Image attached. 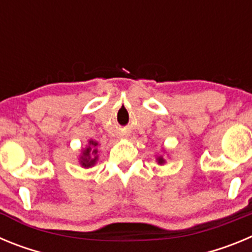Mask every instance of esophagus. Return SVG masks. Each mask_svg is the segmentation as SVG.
<instances>
[{
	"label": "esophagus",
	"mask_w": 252,
	"mask_h": 252,
	"mask_svg": "<svg viewBox=\"0 0 252 252\" xmlns=\"http://www.w3.org/2000/svg\"><path fill=\"white\" fill-rule=\"evenodd\" d=\"M122 137H125V136H122Z\"/></svg>",
	"instance_id": "obj_1"
}]
</instances>
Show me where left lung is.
Masks as SVG:
<instances>
[{
    "mask_svg": "<svg viewBox=\"0 0 252 252\" xmlns=\"http://www.w3.org/2000/svg\"><path fill=\"white\" fill-rule=\"evenodd\" d=\"M157 162L158 164H159V165H164V164H165V159H164V158L161 157V155H160V157H157Z\"/></svg>",
    "mask_w": 252,
    "mask_h": 252,
    "instance_id": "1",
    "label": "left lung"
}]
</instances>
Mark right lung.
Returning a JSON list of instances; mask_svg holds the SVG:
<instances>
[{
	"label": "right lung",
	"mask_w": 252,
	"mask_h": 252,
	"mask_svg": "<svg viewBox=\"0 0 252 252\" xmlns=\"http://www.w3.org/2000/svg\"><path fill=\"white\" fill-rule=\"evenodd\" d=\"M98 142L94 140H88V144L86 145V148L82 149L81 155L78 158V161L82 168L90 169L95 165V162L98 160Z\"/></svg>",
	"instance_id": "obj_1"
}]
</instances>
